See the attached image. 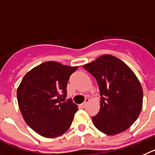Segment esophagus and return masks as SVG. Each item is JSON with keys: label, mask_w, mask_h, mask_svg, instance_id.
Returning a JSON list of instances; mask_svg holds the SVG:
<instances>
[{"label": "esophagus", "mask_w": 155, "mask_h": 155, "mask_svg": "<svg viewBox=\"0 0 155 155\" xmlns=\"http://www.w3.org/2000/svg\"><path fill=\"white\" fill-rule=\"evenodd\" d=\"M89 101H90V100H89V99L86 98V100H85L84 103H83V104H80V105H79V107H83H83H85L86 105H87V104L89 103Z\"/></svg>", "instance_id": "1"}]
</instances>
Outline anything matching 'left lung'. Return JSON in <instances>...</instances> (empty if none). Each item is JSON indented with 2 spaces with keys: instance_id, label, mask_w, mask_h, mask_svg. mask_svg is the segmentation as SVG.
<instances>
[{
  "instance_id": "obj_1",
  "label": "left lung",
  "mask_w": 155,
  "mask_h": 155,
  "mask_svg": "<svg viewBox=\"0 0 155 155\" xmlns=\"http://www.w3.org/2000/svg\"><path fill=\"white\" fill-rule=\"evenodd\" d=\"M83 68L96 78L101 96L100 110L92 117L94 126L107 135L124 131L142 109L143 90L133 71L111 55H104Z\"/></svg>"
}]
</instances>
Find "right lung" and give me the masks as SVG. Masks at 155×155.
Wrapping results in <instances>:
<instances>
[{"instance_id": "right-lung-1", "label": "right lung", "mask_w": 155, "mask_h": 155, "mask_svg": "<svg viewBox=\"0 0 155 155\" xmlns=\"http://www.w3.org/2000/svg\"><path fill=\"white\" fill-rule=\"evenodd\" d=\"M77 68L45 62L22 79L17 90L19 108L26 124L41 136L56 137L72 124L78 107L65 98L68 81Z\"/></svg>"}]
</instances>
